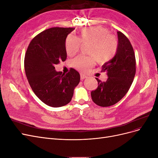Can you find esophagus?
<instances>
[{
  "label": "esophagus",
  "instance_id": "34e87169",
  "mask_svg": "<svg viewBox=\"0 0 158 158\" xmlns=\"http://www.w3.org/2000/svg\"><path fill=\"white\" fill-rule=\"evenodd\" d=\"M85 78H86V76L84 75V74H80V78H81V80H84Z\"/></svg>",
  "mask_w": 158,
  "mask_h": 158
}]
</instances>
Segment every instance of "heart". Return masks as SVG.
<instances>
[{
  "instance_id": "b5f03b06",
  "label": "heart",
  "mask_w": 158,
  "mask_h": 158,
  "mask_svg": "<svg viewBox=\"0 0 158 158\" xmlns=\"http://www.w3.org/2000/svg\"><path fill=\"white\" fill-rule=\"evenodd\" d=\"M84 44H90L88 53L90 56L78 55L72 64L76 70L85 73L94 64L95 59L99 63H106L116 55L118 41L116 37L110 34L106 28L100 26L85 27L80 31V38L73 34L67 36L65 49L69 56L78 52Z\"/></svg>"
}]
</instances>
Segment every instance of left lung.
<instances>
[{
    "label": "left lung",
    "instance_id": "1",
    "mask_svg": "<svg viewBox=\"0 0 158 158\" xmlns=\"http://www.w3.org/2000/svg\"><path fill=\"white\" fill-rule=\"evenodd\" d=\"M118 49L113 58L102 66L108 78L102 82L95 78L98 86L92 91L93 102L101 107L111 106L118 102L128 92L136 74V59L133 47L128 38L117 31Z\"/></svg>",
    "mask_w": 158,
    "mask_h": 158
}]
</instances>
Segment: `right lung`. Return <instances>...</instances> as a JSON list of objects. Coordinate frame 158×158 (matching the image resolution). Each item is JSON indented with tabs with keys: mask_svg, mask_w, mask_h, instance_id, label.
<instances>
[{
	"mask_svg": "<svg viewBox=\"0 0 158 158\" xmlns=\"http://www.w3.org/2000/svg\"><path fill=\"white\" fill-rule=\"evenodd\" d=\"M74 29L56 27L42 31L31 41L26 52L28 82L37 98L50 107L68 104L80 82V74L74 69L66 74L55 70V64L66 59L65 41Z\"/></svg>",
	"mask_w": 158,
	"mask_h": 158,
	"instance_id": "add662e5",
	"label": "right lung"
}]
</instances>
